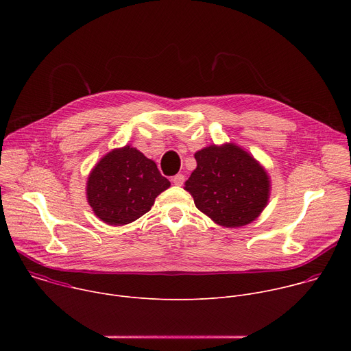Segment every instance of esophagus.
I'll return each instance as SVG.
<instances>
[{
  "mask_svg": "<svg viewBox=\"0 0 351 351\" xmlns=\"http://www.w3.org/2000/svg\"><path fill=\"white\" fill-rule=\"evenodd\" d=\"M172 182H173L175 186H182L184 183V176L182 173H178L172 178Z\"/></svg>",
  "mask_w": 351,
  "mask_h": 351,
  "instance_id": "34e87169",
  "label": "esophagus"
}]
</instances>
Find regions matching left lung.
<instances>
[{
  "label": "left lung",
  "instance_id": "obj_1",
  "mask_svg": "<svg viewBox=\"0 0 351 351\" xmlns=\"http://www.w3.org/2000/svg\"><path fill=\"white\" fill-rule=\"evenodd\" d=\"M197 168L184 182L195 207L223 228L254 222L268 206L265 168L236 143L210 144L194 154Z\"/></svg>",
  "mask_w": 351,
  "mask_h": 351
}]
</instances>
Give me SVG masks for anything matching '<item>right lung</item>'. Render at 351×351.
<instances>
[{
    "instance_id": "add662e5",
    "label": "right lung",
    "mask_w": 351,
    "mask_h": 351,
    "mask_svg": "<svg viewBox=\"0 0 351 351\" xmlns=\"http://www.w3.org/2000/svg\"><path fill=\"white\" fill-rule=\"evenodd\" d=\"M169 186L153 160L126 144L111 149L93 167L86 197L95 217L107 225L122 226L152 210L157 195Z\"/></svg>"
}]
</instances>
